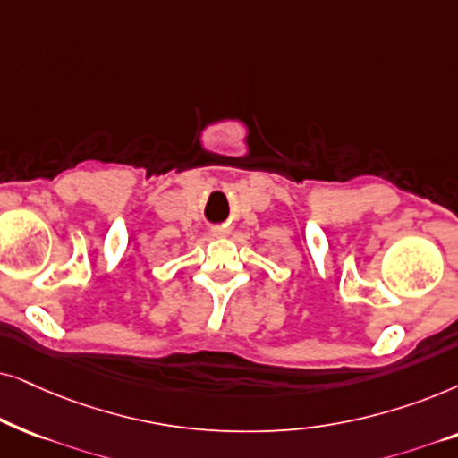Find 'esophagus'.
Wrapping results in <instances>:
<instances>
[{"label":"esophagus","instance_id":"obj_1","mask_svg":"<svg viewBox=\"0 0 458 458\" xmlns=\"http://www.w3.org/2000/svg\"><path fill=\"white\" fill-rule=\"evenodd\" d=\"M211 233H213V236H228L230 228H228V225H213Z\"/></svg>","mask_w":458,"mask_h":458}]
</instances>
